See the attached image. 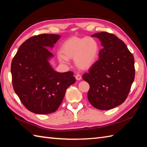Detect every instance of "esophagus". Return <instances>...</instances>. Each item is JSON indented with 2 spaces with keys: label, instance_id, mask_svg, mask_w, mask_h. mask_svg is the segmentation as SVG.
<instances>
[{
  "label": "esophagus",
  "instance_id": "34e87169",
  "mask_svg": "<svg viewBox=\"0 0 147 147\" xmlns=\"http://www.w3.org/2000/svg\"><path fill=\"white\" fill-rule=\"evenodd\" d=\"M75 78H76V80H78V81L81 80V78H82L81 76V75H80V74H77L76 75V76H75Z\"/></svg>",
  "mask_w": 147,
  "mask_h": 147
}]
</instances>
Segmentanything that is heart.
<instances>
[{"mask_svg":"<svg viewBox=\"0 0 147 147\" xmlns=\"http://www.w3.org/2000/svg\"><path fill=\"white\" fill-rule=\"evenodd\" d=\"M60 62L74 59L76 66L81 69H88L96 62L99 55V46L93 37H73L64 41L61 47Z\"/></svg>","mask_w":147,"mask_h":147,"instance_id":"obj_1","label":"heart"}]
</instances>
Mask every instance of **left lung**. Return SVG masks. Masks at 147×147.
Wrapping results in <instances>:
<instances>
[{
	"mask_svg": "<svg viewBox=\"0 0 147 147\" xmlns=\"http://www.w3.org/2000/svg\"><path fill=\"white\" fill-rule=\"evenodd\" d=\"M92 37L100 39L103 48L99 59L83 76L90 84L88 99L98 110H110L128 96L135 79L134 57L126 44L113 34L101 32Z\"/></svg>",
	"mask_w": 147,
	"mask_h": 147,
	"instance_id": "left-lung-1",
	"label": "left lung"
}]
</instances>
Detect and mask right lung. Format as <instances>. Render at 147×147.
<instances>
[{
    "label": "right lung",
    "instance_id": "right-lung-1",
    "mask_svg": "<svg viewBox=\"0 0 147 147\" xmlns=\"http://www.w3.org/2000/svg\"><path fill=\"white\" fill-rule=\"evenodd\" d=\"M60 37L49 34L30 37L12 61L13 90L27 110L36 114L56 111L66 89L76 81L72 71L56 72L49 63L53 54L47 47H53Z\"/></svg>",
    "mask_w": 147,
    "mask_h": 147
}]
</instances>
